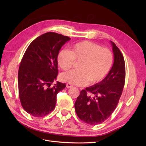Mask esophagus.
Listing matches in <instances>:
<instances>
[{
    "label": "esophagus",
    "mask_w": 146,
    "mask_h": 146,
    "mask_svg": "<svg viewBox=\"0 0 146 146\" xmlns=\"http://www.w3.org/2000/svg\"><path fill=\"white\" fill-rule=\"evenodd\" d=\"M72 86H73V85L70 84V83H67V84H66V88H70L71 87H72Z\"/></svg>",
    "instance_id": "esophagus-1"
}]
</instances>
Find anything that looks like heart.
<instances>
[{
	"instance_id": "obj_1",
	"label": "heart",
	"mask_w": 146,
	"mask_h": 146,
	"mask_svg": "<svg viewBox=\"0 0 146 146\" xmlns=\"http://www.w3.org/2000/svg\"><path fill=\"white\" fill-rule=\"evenodd\" d=\"M113 60L110 49L87 41L73 45L71 51L61 49L57 56L58 66L64 71L70 69L75 60L80 61L78 70H70L61 75L63 81L78 86L102 81L109 73Z\"/></svg>"
}]
</instances>
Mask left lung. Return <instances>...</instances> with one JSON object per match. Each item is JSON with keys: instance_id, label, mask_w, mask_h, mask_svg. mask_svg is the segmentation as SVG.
Segmentation results:
<instances>
[{"instance_id": "8db88e82", "label": "left lung", "mask_w": 146, "mask_h": 146, "mask_svg": "<svg viewBox=\"0 0 146 146\" xmlns=\"http://www.w3.org/2000/svg\"><path fill=\"white\" fill-rule=\"evenodd\" d=\"M114 61L106 77L98 83L80 92L75 103L77 115L90 125L100 124L115 109L122 95L125 79V66L122 52L114 42Z\"/></svg>"}]
</instances>
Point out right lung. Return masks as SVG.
Returning <instances> with one entry per match:
<instances>
[{
    "label": "right lung",
    "instance_id": "add662e5",
    "mask_svg": "<svg viewBox=\"0 0 146 146\" xmlns=\"http://www.w3.org/2000/svg\"><path fill=\"white\" fill-rule=\"evenodd\" d=\"M71 39L60 34L49 32L31 43L22 59L18 71L19 95L22 107L34 117H41L53 110L58 92L66 87L57 82V56Z\"/></svg>",
    "mask_w": 146,
    "mask_h": 146
}]
</instances>
